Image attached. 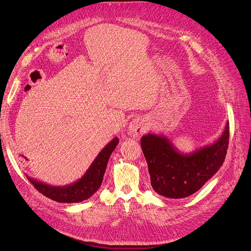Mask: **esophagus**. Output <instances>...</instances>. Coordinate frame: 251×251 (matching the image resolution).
<instances>
[{
	"instance_id": "esophagus-1",
	"label": "esophagus",
	"mask_w": 251,
	"mask_h": 251,
	"mask_svg": "<svg viewBox=\"0 0 251 251\" xmlns=\"http://www.w3.org/2000/svg\"><path fill=\"white\" fill-rule=\"evenodd\" d=\"M146 123L141 118H137L132 120L130 125H128V134H130L132 137H139L144 132H146Z\"/></svg>"
}]
</instances>
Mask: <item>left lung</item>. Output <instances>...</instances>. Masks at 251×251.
I'll return each mask as SVG.
<instances>
[{
	"label": "left lung",
	"instance_id": "obj_1",
	"mask_svg": "<svg viewBox=\"0 0 251 251\" xmlns=\"http://www.w3.org/2000/svg\"><path fill=\"white\" fill-rule=\"evenodd\" d=\"M228 139L229 123H226L218 140L193 153L184 154L163 135H144L141 148L154 191L171 199L185 198L198 192L222 166Z\"/></svg>",
	"mask_w": 251,
	"mask_h": 251
}]
</instances>
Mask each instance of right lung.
Returning a JSON list of instances; mask_svg holds the SVG:
<instances>
[{
    "instance_id": "add662e5",
    "label": "right lung",
    "mask_w": 251,
    "mask_h": 251,
    "mask_svg": "<svg viewBox=\"0 0 251 251\" xmlns=\"http://www.w3.org/2000/svg\"><path fill=\"white\" fill-rule=\"evenodd\" d=\"M118 142L119 139L117 137L111 140L97 155L85 175L71 184L53 186L28 176L27 179L31 182L37 191L53 201L59 203H77L87 200L100 187L109 158L112 151L117 147Z\"/></svg>"
}]
</instances>
